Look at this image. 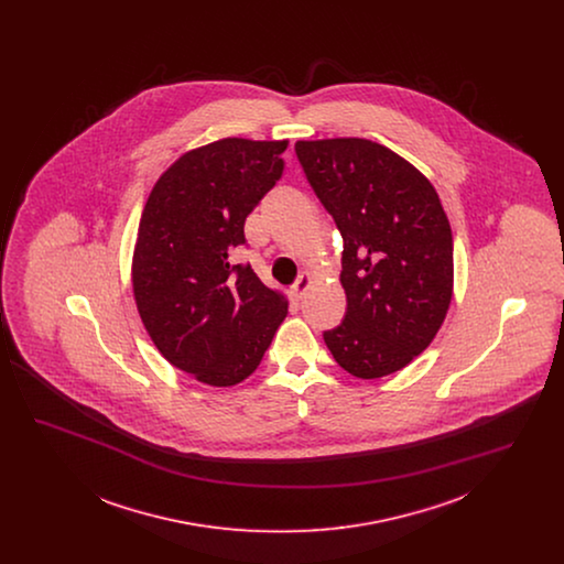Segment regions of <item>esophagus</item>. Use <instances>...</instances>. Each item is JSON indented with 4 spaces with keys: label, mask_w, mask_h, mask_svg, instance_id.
Returning a JSON list of instances; mask_svg holds the SVG:
<instances>
[{
    "label": "esophagus",
    "mask_w": 564,
    "mask_h": 564,
    "mask_svg": "<svg viewBox=\"0 0 564 564\" xmlns=\"http://www.w3.org/2000/svg\"><path fill=\"white\" fill-rule=\"evenodd\" d=\"M311 281H313L311 272H302V274L295 279V283L292 285V290H290L295 300H302V295L306 292V288L311 285Z\"/></svg>",
    "instance_id": "obj_1"
}]
</instances>
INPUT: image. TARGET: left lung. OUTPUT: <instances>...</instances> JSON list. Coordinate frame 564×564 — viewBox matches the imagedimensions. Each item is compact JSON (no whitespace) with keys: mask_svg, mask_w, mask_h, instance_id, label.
Segmentation results:
<instances>
[{"mask_svg":"<svg viewBox=\"0 0 564 564\" xmlns=\"http://www.w3.org/2000/svg\"><path fill=\"white\" fill-rule=\"evenodd\" d=\"M295 156L345 241L347 313L323 340L349 375H393L430 347L453 300V232L437 192L368 139L297 141Z\"/></svg>","mask_w":564,"mask_h":564,"instance_id":"8db88e82","label":"left lung"}]
</instances>
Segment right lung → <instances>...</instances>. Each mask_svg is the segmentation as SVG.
Instances as JSON below:
<instances>
[{"instance_id":"add662e5","label":"right lung","mask_w":564,"mask_h":564,"mask_svg":"<svg viewBox=\"0 0 564 564\" xmlns=\"http://www.w3.org/2000/svg\"><path fill=\"white\" fill-rule=\"evenodd\" d=\"M285 148L228 137L192 150L162 173L139 221L141 322L166 361L212 387L251 375L288 315L285 295L230 260L247 215L283 175Z\"/></svg>"}]
</instances>
